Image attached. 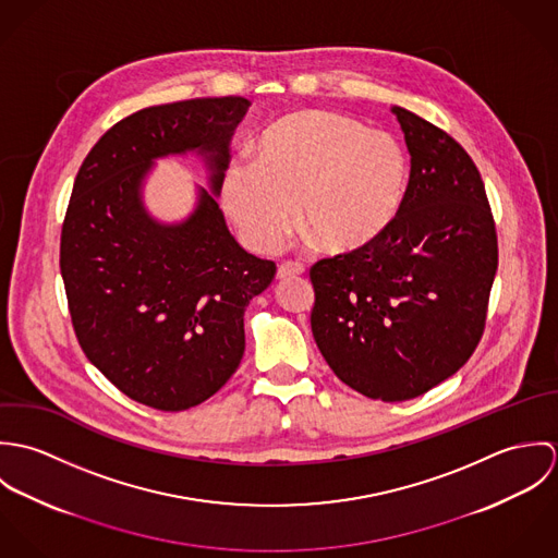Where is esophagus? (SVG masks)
<instances>
[{
    "label": "esophagus",
    "instance_id": "obj_1",
    "mask_svg": "<svg viewBox=\"0 0 558 558\" xmlns=\"http://www.w3.org/2000/svg\"><path fill=\"white\" fill-rule=\"evenodd\" d=\"M305 272V266L303 264H296V262H283L277 270V279H290V277H299Z\"/></svg>",
    "mask_w": 558,
    "mask_h": 558
}]
</instances>
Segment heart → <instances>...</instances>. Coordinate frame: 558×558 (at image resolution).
Here are the masks:
<instances>
[{"mask_svg":"<svg viewBox=\"0 0 558 558\" xmlns=\"http://www.w3.org/2000/svg\"><path fill=\"white\" fill-rule=\"evenodd\" d=\"M408 180L398 137L339 111L305 109L262 133L257 160L230 162L221 202L253 251H277L301 210L307 239L354 253L396 226Z\"/></svg>","mask_w":558,"mask_h":558,"instance_id":"obj_1","label":"heart"}]
</instances>
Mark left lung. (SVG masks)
<instances>
[{
    "label": "left lung",
    "instance_id": "left-lung-1",
    "mask_svg": "<svg viewBox=\"0 0 558 558\" xmlns=\"http://www.w3.org/2000/svg\"><path fill=\"white\" fill-rule=\"evenodd\" d=\"M410 155L396 226L318 262L312 330L335 376L365 398H418L475 352L498 266L477 165L438 126L391 107Z\"/></svg>",
    "mask_w": 558,
    "mask_h": 558
}]
</instances>
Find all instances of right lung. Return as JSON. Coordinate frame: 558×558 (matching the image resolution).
<instances>
[{
    "label": "right lung",
    "mask_w": 558,
    "mask_h": 558,
    "mask_svg": "<svg viewBox=\"0 0 558 558\" xmlns=\"http://www.w3.org/2000/svg\"><path fill=\"white\" fill-rule=\"evenodd\" d=\"M242 96L142 109L113 124L75 178L60 268L89 363L124 396L178 412L239 369L244 312L277 266L246 253L217 204ZM195 154L209 175L180 222H160L143 189L156 160Z\"/></svg>",
    "instance_id": "right-lung-1"
}]
</instances>
